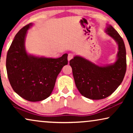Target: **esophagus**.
<instances>
[{
  "label": "esophagus",
  "instance_id": "34e87169",
  "mask_svg": "<svg viewBox=\"0 0 133 133\" xmlns=\"http://www.w3.org/2000/svg\"><path fill=\"white\" fill-rule=\"evenodd\" d=\"M73 56H74V55H73V54H71V53L68 54V61H70L71 59H72V58H73Z\"/></svg>",
  "mask_w": 133,
  "mask_h": 133
}]
</instances>
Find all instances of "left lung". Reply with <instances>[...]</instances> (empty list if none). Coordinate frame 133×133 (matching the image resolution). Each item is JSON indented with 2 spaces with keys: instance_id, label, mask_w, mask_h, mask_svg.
<instances>
[{
  "instance_id": "obj_1",
  "label": "left lung",
  "mask_w": 133,
  "mask_h": 133,
  "mask_svg": "<svg viewBox=\"0 0 133 133\" xmlns=\"http://www.w3.org/2000/svg\"><path fill=\"white\" fill-rule=\"evenodd\" d=\"M105 32L118 46L113 63L98 65L80 56H75L70 61L80 93L92 100L105 99L113 93L123 81L127 70L126 49L122 38L110 25H106Z\"/></svg>"
}]
</instances>
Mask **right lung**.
<instances>
[{"label":"right lung","instance_id":"right-lung-1","mask_svg":"<svg viewBox=\"0 0 133 133\" xmlns=\"http://www.w3.org/2000/svg\"><path fill=\"white\" fill-rule=\"evenodd\" d=\"M32 25L29 23L16 34L7 53L6 68L14 91L25 100L37 102L51 95L58 74L68 64V54L51 58L28 53L25 39Z\"/></svg>","mask_w":133,"mask_h":133}]
</instances>
